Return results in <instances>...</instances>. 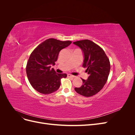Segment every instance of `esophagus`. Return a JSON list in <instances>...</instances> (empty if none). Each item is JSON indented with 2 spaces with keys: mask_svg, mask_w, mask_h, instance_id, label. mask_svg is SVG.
<instances>
[{
  "mask_svg": "<svg viewBox=\"0 0 135 135\" xmlns=\"http://www.w3.org/2000/svg\"><path fill=\"white\" fill-rule=\"evenodd\" d=\"M68 76H69V77H71V78H75V76H74V75H71V74H68Z\"/></svg>",
  "mask_w": 135,
  "mask_h": 135,
  "instance_id": "esophagus-1",
  "label": "esophagus"
}]
</instances>
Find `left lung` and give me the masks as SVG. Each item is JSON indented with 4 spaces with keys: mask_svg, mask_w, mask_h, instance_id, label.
<instances>
[{
    "mask_svg": "<svg viewBox=\"0 0 135 135\" xmlns=\"http://www.w3.org/2000/svg\"><path fill=\"white\" fill-rule=\"evenodd\" d=\"M78 46L84 55L83 66L87 68L85 72L88 79H81L83 84L75 91L85 97L96 95L107 83L110 70V61L104 51L91 40L85 39L73 43Z\"/></svg>",
    "mask_w": 135,
    "mask_h": 135,
    "instance_id": "8db88e82",
    "label": "left lung"
}]
</instances>
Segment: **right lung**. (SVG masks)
<instances>
[{
    "label": "right lung",
    "instance_id": "1",
    "mask_svg": "<svg viewBox=\"0 0 135 135\" xmlns=\"http://www.w3.org/2000/svg\"><path fill=\"white\" fill-rule=\"evenodd\" d=\"M71 41H60L54 38L45 40L31 54L26 65V74L30 83L36 91L50 94L59 88L61 79L66 74H58L51 69L57 60L60 51L69 46Z\"/></svg>",
    "mask_w": 135,
    "mask_h": 135
}]
</instances>
